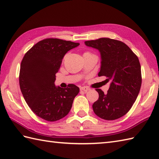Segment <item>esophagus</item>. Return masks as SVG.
<instances>
[{
    "mask_svg": "<svg viewBox=\"0 0 159 159\" xmlns=\"http://www.w3.org/2000/svg\"><path fill=\"white\" fill-rule=\"evenodd\" d=\"M80 90L83 91V92H87V91L90 90V89L88 88V87H80Z\"/></svg>",
    "mask_w": 159,
    "mask_h": 159,
    "instance_id": "esophagus-1",
    "label": "esophagus"
}]
</instances>
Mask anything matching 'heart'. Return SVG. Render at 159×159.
Here are the masks:
<instances>
[{
    "instance_id": "1",
    "label": "heart",
    "mask_w": 159,
    "mask_h": 159,
    "mask_svg": "<svg viewBox=\"0 0 159 159\" xmlns=\"http://www.w3.org/2000/svg\"><path fill=\"white\" fill-rule=\"evenodd\" d=\"M85 53H87V52H85Z\"/></svg>"
}]
</instances>
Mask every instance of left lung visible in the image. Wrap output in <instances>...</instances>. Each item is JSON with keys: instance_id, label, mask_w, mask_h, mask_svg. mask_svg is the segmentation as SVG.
Masks as SVG:
<instances>
[{"instance_id": "obj_1", "label": "left lung", "mask_w": 159, "mask_h": 159, "mask_svg": "<svg viewBox=\"0 0 159 159\" xmlns=\"http://www.w3.org/2000/svg\"><path fill=\"white\" fill-rule=\"evenodd\" d=\"M87 46L99 50L101 66L98 76L111 80L107 93L100 89L98 100L93 104V112L106 120H114L126 115L135 102L141 85L139 59L126 43L110 38L85 42Z\"/></svg>"}]
</instances>
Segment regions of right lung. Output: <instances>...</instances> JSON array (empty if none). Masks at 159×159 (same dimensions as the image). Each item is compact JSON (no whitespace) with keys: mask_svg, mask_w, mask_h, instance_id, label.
I'll list each match as a JSON object with an SVG mask.
<instances>
[{"mask_svg":"<svg viewBox=\"0 0 159 159\" xmlns=\"http://www.w3.org/2000/svg\"><path fill=\"white\" fill-rule=\"evenodd\" d=\"M79 43L48 38L38 42L24 56L20 65V89L30 109L46 121L66 116L79 88L70 84L66 89L55 85L62 59Z\"/></svg>","mask_w":159,"mask_h":159,"instance_id":"obj_1","label":"right lung"}]
</instances>
